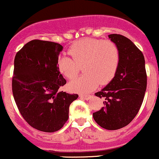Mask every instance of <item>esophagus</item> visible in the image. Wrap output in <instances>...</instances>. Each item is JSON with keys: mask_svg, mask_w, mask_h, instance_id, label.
Masks as SVG:
<instances>
[{"mask_svg": "<svg viewBox=\"0 0 159 159\" xmlns=\"http://www.w3.org/2000/svg\"><path fill=\"white\" fill-rule=\"evenodd\" d=\"M80 98L84 99V100H89L91 98V96L90 95V94H81V95H80Z\"/></svg>", "mask_w": 159, "mask_h": 159, "instance_id": "1", "label": "esophagus"}]
</instances>
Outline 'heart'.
<instances>
[{"label": "heart", "instance_id": "heart-1", "mask_svg": "<svg viewBox=\"0 0 159 159\" xmlns=\"http://www.w3.org/2000/svg\"><path fill=\"white\" fill-rule=\"evenodd\" d=\"M72 57L61 56L57 61L58 70L68 79L77 76L83 66L84 75L68 84L70 91L85 94L98 84H108L115 77L119 64V50L111 41L84 38L70 45Z\"/></svg>", "mask_w": 159, "mask_h": 159}]
</instances>
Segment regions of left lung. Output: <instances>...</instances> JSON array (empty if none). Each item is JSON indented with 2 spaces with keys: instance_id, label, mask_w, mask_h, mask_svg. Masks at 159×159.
<instances>
[{
  "instance_id": "1",
  "label": "left lung",
  "mask_w": 159,
  "mask_h": 159,
  "mask_svg": "<svg viewBox=\"0 0 159 159\" xmlns=\"http://www.w3.org/2000/svg\"><path fill=\"white\" fill-rule=\"evenodd\" d=\"M119 50L118 70L113 79L95 95L104 99V107L93 113L98 125L107 130L128 125L140 109L147 87L143 54L126 37L108 35Z\"/></svg>"
}]
</instances>
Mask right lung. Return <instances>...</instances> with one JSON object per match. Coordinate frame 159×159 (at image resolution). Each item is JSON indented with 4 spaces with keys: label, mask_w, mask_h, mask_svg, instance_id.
I'll return each mask as SVG.
<instances>
[{
    "label": "right lung",
    "mask_w": 159,
    "mask_h": 159,
    "mask_svg": "<svg viewBox=\"0 0 159 159\" xmlns=\"http://www.w3.org/2000/svg\"><path fill=\"white\" fill-rule=\"evenodd\" d=\"M62 49L58 43L32 40L14 58L12 91L16 105L31 127L44 132L63 127L70 105L78 97L58 91L66 84L57 68Z\"/></svg>",
    "instance_id": "obj_1"
}]
</instances>
